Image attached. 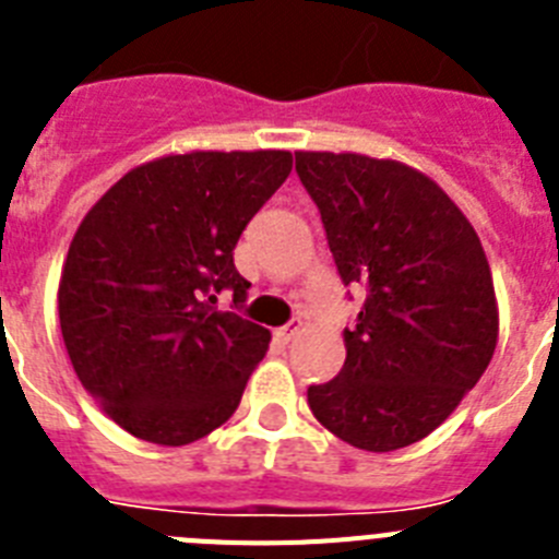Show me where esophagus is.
<instances>
[{"mask_svg": "<svg viewBox=\"0 0 559 559\" xmlns=\"http://www.w3.org/2000/svg\"><path fill=\"white\" fill-rule=\"evenodd\" d=\"M299 333H302V319H290V322L285 324V328L276 330V338L288 344V341H294Z\"/></svg>", "mask_w": 559, "mask_h": 559, "instance_id": "34e87169", "label": "esophagus"}]
</instances>
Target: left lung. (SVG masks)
Listing matches in <instances>:
<instances>
[{
	"label": "left lung",
	"mask_w": 559,
	"mask_h": 559,
	"mask_svg": "<svg viewBox=\"0 0 559 559\" xmlns=\"http://www.w3.org/2000/svg\"><path fill=\"white\" fill-rule=\"evenodd\" d=\"M341 283L367 290L347 360L308 389L328 431L386 453L442 426L490 364L492 274L478 235L428 176L358 153H296ZM353 299V296H349Z\"/></svg>",
	"instance_id": "left-lung-1"
}]
</instances>
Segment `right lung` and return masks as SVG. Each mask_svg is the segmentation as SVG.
<instances>
[{
	"label": "right lung",
	"mask_w": 559,
	"mask_h": 559,
	"mask_svg": "<svg viewBox=\"0 0 559 559\" xmlns=\"http://www.w3.org/2000/svg\"><path fill=\"white\" fill-rule=\"evenodd\" d=\"M288 151H195L126 173L78 226L58 316L83 389L133 437L187 445L235 414L271 333L237 310L235 246ZM229 289L233 310H217Z\"/></svg>",
	"instance_id": "right-lung-1"
}]
</instances>
